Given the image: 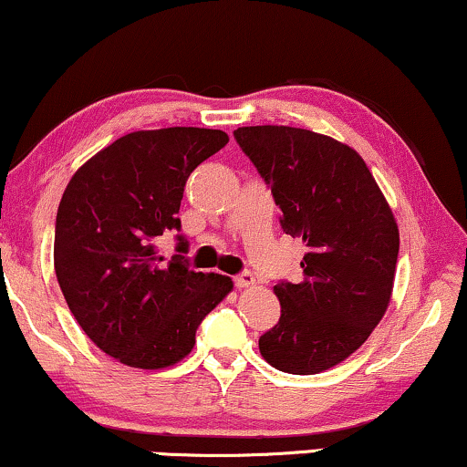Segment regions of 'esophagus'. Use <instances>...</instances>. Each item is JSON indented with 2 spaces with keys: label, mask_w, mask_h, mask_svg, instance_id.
I'll list each match as a JSON object with an SVG mask.
<instances>
[{
  "label": "esophagus",
  "mask_w": 467,
  "mask_h": 467,
  "mask_svg": "<svg viewBox=\"0 0 467 467\" xmlns=\"http://www.w3.org/2000/svg\"><path fill=\"white\" fill-rule=\"evenodd\" d=\"M234 285H237L239 289H252V287H256V278L252 276L250 272H244L234 278Z\"/></svg>",
  "instance_id": "1"
}]
</instances>
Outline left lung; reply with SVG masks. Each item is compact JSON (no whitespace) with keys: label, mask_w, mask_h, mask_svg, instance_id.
Returning a JSON list of instances; mask_svg holds the SVG:
<instances>
[{"label":"left lung","mask_w":467,"mask_h":467,"mask_svg":"<svg viewBox=\"0 0 467 467\" xmlns=\"http://www.w3.org/2000/svg\"><path fill=\"white\" fill-rule=\"evenodd\" d=\"M272 187L283 230L306 254L300 283H278L280 319L258 339L272 368L319 374L357 352L394 291L400 233L391 206L350 145L291 126L234 130Z\"/></svg>","instance_id":"8db88e82"}]
</instances>
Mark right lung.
Instances as JSON below:
<instances>
[{"instance_id":"right-lung-1","label":"right lung","mask_w":467,"mask_h":467,"mask_svg":"<svg viewBox=\"0 0 467 467\" xmlns=\"http://www.w3.org/2000/svg\"><path fill=\"white\" fill-rule=\"evenodd\" d=\"M226 143L228 134L211 128L137 130L99 150L67 184L56 278L88 339L123 365L182 361L202 319L233 291L228 276L165 263L156 248L167 230H180L191 171Z\"/></svg>"}]
</instances>
